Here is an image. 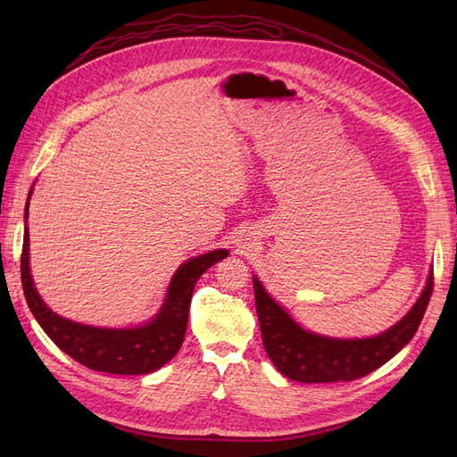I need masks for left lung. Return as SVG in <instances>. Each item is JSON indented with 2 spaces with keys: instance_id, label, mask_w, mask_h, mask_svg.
<instances>
[{
  "instance_id": "obj_1",
  "label": "left lung",
  "mask_w": 457,
  "mask_h": 457,
  "mask_svg": "<svg viewBox=\"0 0 457 457\" xmlns=\"http://www.w3.org/2000/svg\"><path fill=\"white\" fill-rule=\"evenodd\" d=\"M433 270L410 312L383 334L368 339H334L303 329L253 276L262 345L282 376L301 383L353 381L368 376L410 343L433 295Z\"/></svg>"
}]
</instances>
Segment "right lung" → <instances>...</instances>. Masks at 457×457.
I'll return each instance as SVG.
<instances>
[{"label": "right lung", "instance_id": "add662e5", "mask_svg": "<svg viewBox=\"0 0 457 457\" xmlns=\"http://www.w3.org/2000/svg\"><path fill=\"white\" fill-rule=\"evenodd\" d=\"M26 217H29V202H26L24 212V219ZM29 245V228H24L21 278L26 303H29L37 324L44 328L51 341L68 356H72L76 362L95 371L118 373V376H143V373L154 371L171 361L185 339L190 299L198 278L217 261L228 255L227 250H215L188 259L177 269L163 307L154 320L141 328L110 329L66 320L41 301L30 276Z\"/></svg>", "mask_w": 457, "mask_h": 457}]
</instances>
